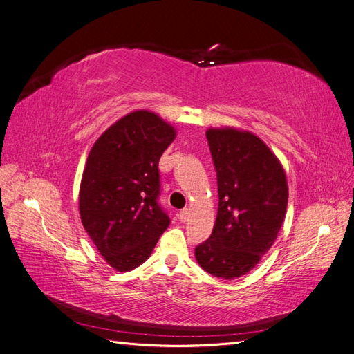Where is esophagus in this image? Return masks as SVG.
<instances>
[{"mask_svg": "<svg viewBox=\"0 0 354 354\" xmlns=\"http://www.w3.org/2000/svg\"><path fill=\"white\" fill-rule=\"evenodd\" d=\"M189 214H190V211H189V208H183L181 209L180 212H178V220L180 221H187V218H189Z\"/></svg>", "mask_w": 354, "mask_h": 354, "instance_id": "obj_1", "label": "esophagus"}]
</instances>
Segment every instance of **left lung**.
Instances as JSON below:
<instances>
[{"label":"left lung","instance_id":"1","mask_svg":"<svg viewBox=\"0 0 354 354\" xmlns=\"http://www.w3.org/2000/svg\"><path fill=\"white\" fill-rule=\"evenodd\" d=\"M217 173L218 211L195 248L203 270L221 279L248 273L277 238L288 205L283 168L259 137L233 128L207 131Z\"/></svg>","mask_w":354,"mask_h":354}]
</instances>
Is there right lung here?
<instances>
[{
    "label": "right lung",
    "instance_id": "add662e5",
    "mask_svg": "<svg viewBox=\"0 0 354 354\" xmlns=\"http://www.w3.org/2000/svg\"><path fill=\"white\" fill-rule=\"evenodd\" d=\"M174 137V128L158 115L136 111L109 127L88 155L80 189L81 221L118 272L145 263L169 226L159 203L158 164Z\"/></svg>",
    "mask_w": 354,
    "mask_h": 354
}]
</instances>
